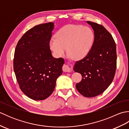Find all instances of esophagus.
I'll return each mask as SVG.
<instances>
[{"label": "esophagus", "instance_id": "obj_1", "mask_svg": "<svg viewBox=\"0 0 129 129\" xmlns=\"http://www.w3.org/2000/svg\"><path fill=\"white\" fill-rule=\"evenodd\" d=\"M62 70L64 72H72V68L67 64H64L62 67Z\"/></svg>", "mask_w": 129, "mask_h": 129}]
</instances>
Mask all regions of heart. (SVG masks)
Segmentation results:
<instances>
[{"label":"heart","mask_w":129,"mask_h":129,"mask_svg":"<svg viewBox=\"0 0 129 129\" xmlns=\"http://www.w3.org/2000/svg\"><path fill=\"white\" fill-rule=\"evenodd\" d=\"M94 39L92 30L87 26L67 25L56 33V39L50 42V47L57 56L64 55L68 49L72 59L79 60L89 53Z\"/></svg>","instance_id":"obj_1"}]
</instances>
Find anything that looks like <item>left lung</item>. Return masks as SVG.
I'll use <instances>...</instances> for the list:
<instances>
[{"instance_id": "obj_1", "label": "left lung", "mask_w": 129, "mask_h": 129, "mask_svg": "<svg viewBox=\"0 0 129 129\" xmlns=\"http://www.w3.org/2000/svg\"><path fill=\"white\" fill-rule=\"evenodd\" d=\"M87 23L94 30V42L87 55L76 61L74 70L83 78L76 84V89L84 96L91 98L102 94L113 81L117 55L116 44L110 33L100 24Z\"/></svg>"}]
</instances>
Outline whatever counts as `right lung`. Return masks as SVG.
Returning a JSON list of instances; mask_svg holds the SVG:
<instances>
[{
	"mask_svg": "<svg viewBox=\"0 0 129 129\" xmlns=\"http://www.w3.org/2000/svg\"><path fill=\"white\" fill-rule=\"evenodd\" d=\"M54 23L39 24L29 29L16 45L13 66L21 91L34 100L48 98L61 75L64 60L55 58L50 49Z\"/></svg>",
	"mask_w": 129,
	"mask_h": 129,
	"instance_id": "add662e5",
	"label": "right lung"
}]
</instances>
